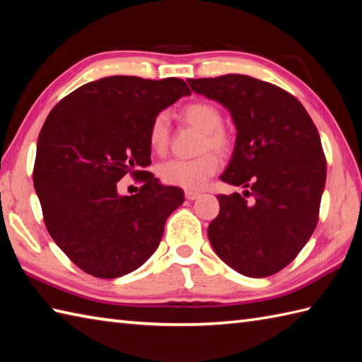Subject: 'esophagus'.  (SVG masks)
<instances>
[{
  "label": "esophagus",
  "mask_w": 362,
  "mask_h": 362,
  "mask_svg": "<svg viewBox=\"0 0 362 362\" xmlns=\"http://www.w3.org/2000/svg\"><path fill=\"white\" fill-rule=\"evenodd\" d=\"M185 197H187L188 201H194V199H197V197H199V193H197V191L187 189V191H185Z\"/></svg>",
  "instance_id": "34e87169"
}]
</instances>
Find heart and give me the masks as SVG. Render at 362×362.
Returning a JSON list of instances; mask_svg holds the SVG:
<instances>
[{
  "label": "heart",
  "mask_w": 362,
  "mask_h": 362,
  "mask_svg": "<svg viewBox=\"0 0 362 362\" xmlns=\"http://www.w3.org/2000/svg\"><path fill=\"white\" fill-rule=\"evenodd\" d=\"M180 117L194 129L202 132L199 141V157L189 160H168L163 161L157 168V174L163 183L173 187H180L185 189H199L205 185L211 175L219 168V160L216 154L229 153L232 147V139L229 133L223 129V115L215 105L209 102H193L183 106L180 110ZM171 127L166 112H158L148 125L147 141L153 153L163 155L168 151ZM205 150H214L213 153H205Z\"/></svg>",
  "instance_id": "1"
}]
</instances>
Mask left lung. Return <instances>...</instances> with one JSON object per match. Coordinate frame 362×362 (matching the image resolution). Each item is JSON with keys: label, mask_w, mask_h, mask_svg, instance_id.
I'll return each mask as SVG.
<instances>
[{"label": "left lung", "mask_w": 362, "mask_h": 362, "mask_svg": "<svg viewBox=\"0 0 362 362\" xmlns=\"http://www.w3.org/2000/svg\"><path fill=\"white\" fill-rule=\"evenodd\" d=\"M188 83L230 111L237 141L221 180L246 188L216 196L210 243L235 272L267 278L298 256L317 226L327 182L320 134L304 106L272 83L237 74Z\"/></svg>", "instance_id": "obj_1"}]
</instances>
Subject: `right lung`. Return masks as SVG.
<instances>
[{"instance_id":"add662e5","label":"right lung","mask_w":362,"mask_h":362,"mask_svg":"<svg viewBox=\"0 0 362 362\" xmlns=\"http://www.w3.org/2000/svg\"><path fill=\"white\" fill-rule=\"evenodd\" d=\"M179 78L106 76L83 84L49 111L39 133L33 180L47 230L84 273L112 279L132 273L160 245L183 191L152 173L148 125L161 110L189 95ZM130 173L144 183L120 197Z\"/></svg>"}]
</instances>
